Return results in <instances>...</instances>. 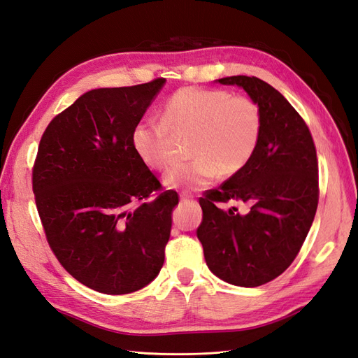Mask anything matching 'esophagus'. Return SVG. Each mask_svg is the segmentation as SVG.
Instances as JSON below:
<instances>
[{
  "mask_svg": "<svg viewBox=\"0 0 358 358\" xmlns=\"http://www.w3.org/2000/svg\"><path fill=\"white\" fill-rule=\"evenodd\" d=\"M180 201H194V199H192V196H189V194H187V192H182L180 194Z\"/></svg>",
  "mask_w": 358,
  "mask_h": 358,
  "instance_id": "obj_1",
  "label": "esophagus"
}]
</instances>
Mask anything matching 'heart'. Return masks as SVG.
Instances as JSON below:
<instances>
[{
    "label": "heart",
    "mask_w": 358,
    "mask_h": 358,
    "mask_svg": "<svg viewBox=\"0 0 358 358\" xmlns=\"http://www.w3.org/2000/svg\"><path fill=\"white\" fill-rule=\"evenodd\" d=\"M170 131L191 133L192 159L171 167L164 182L171 188L199 191L220 175L230 178L248 166L263 134V115L249 96L227 90L187 86L167 100L162 121L138 122L133 148L146 166L164 170L171 162Z\"/></svg>",
    "instance_id": "heart-1"
}]
</instances>
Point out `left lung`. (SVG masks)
<instances>
[{
	"label": "left lung",
	"instance_id": "left-lung-1",
	"mask_svg": "<svg viewBox=\"0 0 358 358\" xmlns=\"http://www.w3.org/2000/svg\"><path fill=\"white\" fill-rule=\"evenodd\" d=\"M237 85L259 106L263 134L248 166L200 197L197 237L213 275L239 287H259L282 275L305 242L318 208L317 149L306 122L285 96L248 76L218 79ZM243 201L250 212L220 206Z\"/></svg>",
	"mask_w": 358,
	"mask_h": 358
}]
</instances>
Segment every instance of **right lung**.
<instances>
[{
  "instance_id": "1",
  "label": "right lung",
  "mask_w": 358,
  "mask_h": 358,
  "mask_svg": "<svg viewBox=\"0 0 358 358\" xmlns=\"http://www.w3.org/2000/svg\"><path fill=\"white\" fill-rule=\"evenodd\" d=\"M166 79L79 96L52 119L32 167L48 243L80 284L104 294L146 287L164 264L178 192L161 191L131 134ZM152 192H159L146 202Z\"/></svg>"
}]
</instances>
